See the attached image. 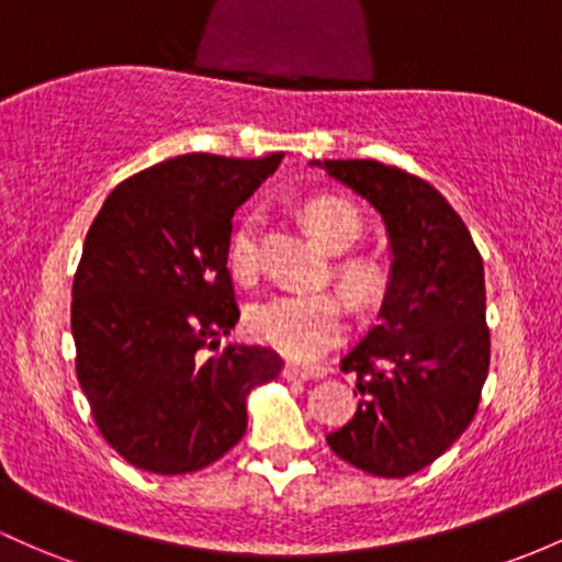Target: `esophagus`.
I'll list each match as a JSON object with an SVG mask.
<instances>
[{"mask_svg": "<svg viewBox=\"0 0 562 562\" xmlns=\"http://www.w3.org/2000/svg\"><path fill=\"white\" fill-rule=\"evenodd\" d=\"M282 375H285V379L312 381V379H319L323 371H319V368H306V366H295V362H288V366L282 368Z\"/></svg>", "mask_w": 562, "mask_h": 562, "instance_id": "esophagus-1", "label": "esophagus"}]
</instances>
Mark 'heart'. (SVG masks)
<instances>
[{"label":"heart","mask_w":562,"mask_h":562,"mask_svg":"<svg viewBox=\"0 0 562 562\" xmlns=\"http://www.w3.org/2000/svg\"><path fill=\"white\" fill-rule=\"evenodd\" d=\"M306 226L328 250H347L360 237V215L351 205L336 196H314L301 207ZM226 261L239 280H250L258 271L256 215L245 213L232 229ZM336 280L357 306H373L390 291V269L368 256L344 258L336 263ZM341 295L333 291H285L261 299L250 306L248 328L258 341L285 351L295 360H310L328 349L344 330Z\"/></svg>","instance_id":"heart-1"}]
</instances>
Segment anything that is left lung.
I'll list each match as a JSON object with an SVG mask.
<instances>
[{"label":"left lung","mask_w":562,"mask_h":562,"mask_svg":"<svg viewBox=\"0 0 562 562\" xmlns=\"http://www.w3.org/2000/svg\"><path fill=\"white\" fill-rule=\"evenodd\" d=\"M310 165L371 202L392 248L379 323L341 360L360 403L328 446L375 477H408L446 453L477 413L491 362L483 258L424 178L373 159Z\"/></svg>","instance_id":"1"}]
</instances>
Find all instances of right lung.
<instances>
[{"instance_id":"obj_1","label":"right lung","mask_w":562,"mask_h":562,"mask_svg":"<svg viewBox=\"0 0 562 562\" xmlns=\"http://www.w3.org/2000/svg\"><path fill=\"white\" fill-rule=\"evenodd\" d=\"M282 157L165 159L111 191L85 237L71 288L77 379L103 440L138 470L218 461L248 429L252 386L282 371L271 349H218L239 319L226 269L234 211Z\"/></svg>"}]
</instances>
